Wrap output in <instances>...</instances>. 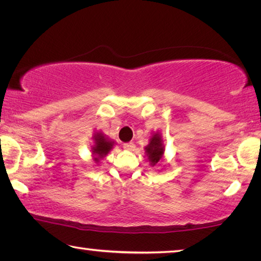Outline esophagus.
I'll use <instances>...</instances> for the list:
<instances>
[{"mask_svg":"<svg viewBox=\"0 0 261 261\" xmlns=\"http://www.w3.org/2000/svg\"><path fill=\"white\" fill-rule=\"evenodd\" d=\"M123 147H124V149H126V151H134L136 145L134 143H125L123 144Z\"/></svg>","mask_w":261,"mask_h":261,"instance_id":"34e87169","label":"esophagus"}]
</instances>
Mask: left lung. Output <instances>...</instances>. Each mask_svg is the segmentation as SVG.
I'll return each mask as SVG.
<instances>
[{"mask_svg": "<svg viewBox=\"0 0 261 261\" xmlns=\"http://www.w3.org/2000/svg\"><path fill=\"white\" fill-rule=\"evenodd\" d=\"M145 151H146L148 160L151 161L153 166L160 161V159L162 158V154H163V146H162L161 136L159 134L154 135L151 138L149 144L147 145L146 147H145Z\"/></svg>", "mask_w": 261, "mask_h": 261, "instance_id": "left-lung-1", "label": "left lung"}]
</instances>
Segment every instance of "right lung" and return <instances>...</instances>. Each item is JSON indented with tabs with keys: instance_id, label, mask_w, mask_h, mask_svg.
Returning <instances> with one entry per match:
<instances>
[{
	"instance_id": "1",
	"label": "right lung",
	"mask_w": 261,
	"mask_h": 261,
	"mask_svg": "<svg viewBox=\"0 0 261 261\" xmlns=\"http://www.w3.org/2000/svg\"><path fill=\"white\" fill-rule=\"evenodd\" d=\"M112 147V141L106 139V137L102 134H96L94 136V146L92 147V149H93V154L96 155V158H94L95 161H99V159L107 155Z\"/></svg>"
}]
</instances>
